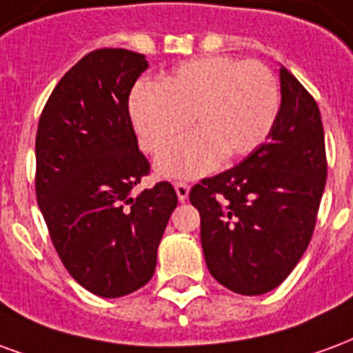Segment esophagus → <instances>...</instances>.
<instances>
[{"label":"esophagus","instance_id":"1","mask_svg":"<svg viewBox=\"0 0 353 353\" xmlns=\"http://www.w3.org/2000/svg\"><path fill=\"white\" fill-rule=\"evenodd\" d=\"M174 190H176V195H179V201H186L188 195H190V186H188L186 182H176Z\"/></svg>","mask_w":353,"mask_h":353}]
</instances>
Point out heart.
I'll return each mask as SVG.
<instances>
[{
  "label": "heart",
  "mask_w": 353,
  "mask_h": 353,
  "mask_svg": "<svg viewBox=\"0 0 353 353\" xmlns=\"http://www.w3.org/2000/svg\"><path fill=\"white\" fill-rule=\"evenodd\" d=\"M276 79L259 61L207 56L186 61L159 84L141 82L130 95V118L139 145L163 148L190 121L194 131L156 158L163 179H197L248 156L274 125Z\"/></svg>",
  "instance_id": "obj_1"
}]
</instances>
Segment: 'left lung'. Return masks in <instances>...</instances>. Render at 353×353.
<instances>
[{"label": "left lung", "mask_w": 353, "mask_h": 353, "mask_svg": "<svg viewBox=\"0 0 353 353\" xmlns=\"http://www.w3.org/2000/svg\"><path fill=\"white\" fill-rule=\"evenodd\" d=\"M280 94L263 145L190 192L208 271L241 295L271 292L299 263L327 179L320 109L284 65Z\"/></svg>", "instance_id": "8db88e82"}]
</instances>
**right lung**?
Returning <instances> with one entry per match:
<instances>
[{"instance_id": "right-lung-1", "label": "right lung", "mask_w": 353, "mask_h": 353, "mask_svg": "<svg viewBox=\"0 0 353 353\" xmlns=\"http://www.w3.org/2000/svg\"><path fill=\"white\" fill-rule=\"evenodd\" d=\"M146 69L125 48L86 54L50 94L35 139V192L54 248L84 290L107 299L152 279L179 203L169 182L131 195L150 167L128 110Z\"/></svg>"}]
</instances>
